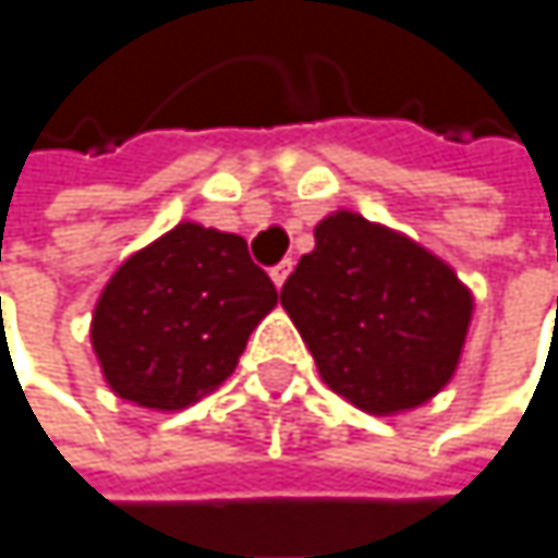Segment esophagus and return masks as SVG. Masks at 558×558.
<instances>
[{
	"instance_id": "esophagus-1",
	"label": "esophagus",
	"mask_w": 558,
	"mask_h": 558,
	"mask_svg": "<svg viewBox=\"0 0 558 558\" xmlns=\"http://www.w3.org/2000/svg\"><path fill=\"white\" fill-rule=\"evenodd\" d=\"M291 267H294V260H291V257H288V260H281V264H274V267H270V281H274L277 288H281V284L288 281Z\"/></svg>"
}]
</instances>
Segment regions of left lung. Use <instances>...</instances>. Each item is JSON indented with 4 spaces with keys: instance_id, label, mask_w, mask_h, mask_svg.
<instances>
[{
    "instance_id": "8db88e82",
    "label": "left lung",
    "mask_w": 558,
    "mask_h": 558,
    "mask_svg": "<svg viewBox=\"0 0 558 558\" xmlns=\"http://www.w3.org/2000/svg\"><path fill=\"white\" fill-rule=\"evenodd\" d=\"M314 241L281 304L324 384L367 413L429 400L457 371L470 291L444 260L361 215H330Z\"/></svg>"
}]
</instances>
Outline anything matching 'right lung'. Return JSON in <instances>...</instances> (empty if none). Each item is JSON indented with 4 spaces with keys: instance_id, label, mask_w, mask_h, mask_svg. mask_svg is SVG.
<instances>
[{
    "instance_id": "1",
    "label": "right lung",
    "mask_w": 558,
    "mask_h": 558,
    "mask_svg": "<svg viewBox=\"0 0 558 558\" xmlns=\"http://www.w3.org/2000/svg\"><path fill=\"white\" fill-rule=\"evenodd\" d=\"M274 304L277 288L244 238L178 225L114 270L95 307L92 343L118 397L181 410L231 377Z\"/></svg>"
}]
</instances>
